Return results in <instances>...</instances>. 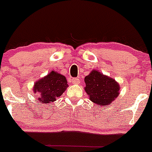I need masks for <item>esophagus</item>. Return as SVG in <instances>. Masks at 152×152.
I'll list each match as a JSON object with an SVG mask.
<instances>
[{"label": "esophagus", "instance_id": "obj_1", "mask_svg": "<svg viewBox=\"0 0 152 152\" xmlns=\"http://www.w3.org/2000/svg\"><path fill=\"white\" fill-rule=\"evenodd\" d=\"M72 82L73 84H79V83H80V80H79V78L75 77V78L72 79Z\"/></svg>", "mask_w": 152, "mask_h": 152}]
</instances>
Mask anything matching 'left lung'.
Wrapping results in <instances>:
<instances>
[{
    "instance_id": "obj_1",
    "label": "left lung",
    "mask_w": 152,
    "mask_h": 152,
    "mask_svg": "<svg viewBox=\"0 0 152 152\" xmlns=\"http://www.w3.org/2000/svg\"><path fill=\"white\" fill-rule=\"evenodd\" d=\"M84 82L86 93L90 100L96 105L107 107L119 96V84L113 78L103 75L97 70H92L85 77Z\"/></svg>"
}]
</instances>
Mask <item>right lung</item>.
I'll list each match as a JSON object with an SVG mask.
<instances>
[{
	"label": "right lung",
	"mask_w": 152,
	"mask_h": 152,
	"mask_svg": "<svg viewBox=\"0 0 152 152\" xmlns=\"http://www.w3.org/2000/svg\"><path fill=\"white\" fill-rule=\"evenodd\" d=\"M66 77L58 72L52 71L48 75L36 81L33 91L38 94V100L43 104H49L61 96L68 87Z\"/></svg>",
	"instance_id": "obj_1"
}]
</instances>
